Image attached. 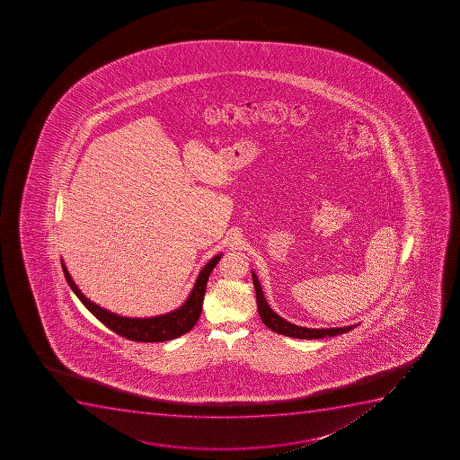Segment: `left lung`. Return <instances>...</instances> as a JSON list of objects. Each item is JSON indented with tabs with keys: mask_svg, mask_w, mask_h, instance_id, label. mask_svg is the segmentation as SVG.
I'll list each match as a JSON object with an SVG mask.
<instances>
[{
	"mask_svg": "<svg viewBox=\"0 0 460 460\" xmlns=\"http://www.w3.org/2000/svg\"><path fill=\"white\" fill-rule=\"evenodd\" d=\"M252 279H253V285H255L256 305H258L261 319L274 332H279V334H283V336L294 337V339H323L325 336L332 337L337 336V334H343V332L354 330V327L358 325V323H355V325H348V327L305 328L296 325V323H288L287 319L280 318L270 307L269 303L265 300L264 292H262L260 280L256 278L255 273H252Z\"/></svg>",
	"mask_w": 460,
	"mask_h": 460,
	"instance_id": "left-lung-1",
	"label": "left lung"
}]
</instances>
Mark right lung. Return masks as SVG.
<instances>
[{"instance_id": "obj_1", "label": "right lung", "mask_w": 460, "mask_h": 460, "mask_svg": "<svg viewBox=\"0 0 460 460\" xmlns=\"http://www.w3.org/2000/svg\"><path fill=\"white\" fill-rule=\"evenodd\" d=\"M222 255L214 256L208 264L205 265L199 276L196 279L195 287L191 289L190 296L187 298L186 303L180 309L169 312V314H160L155 318H126L119 314H112L110 310L102 309L101 305L88 300L84 296L81 289L76 287V283L73 282L70 274L64 262V276L67 279L68 287L72 288V291L76 294L79 300L83 301V305L96 316L102 323H105L106 327L111 328L112 332H117L119 336L126 337L135 341H166L171 339L186 334L195 327L202 310V301H204L205 289H207V282H208L209 274L213 271L214 267L217 265L218 260Z\"/></svg>"}]
</instances>
